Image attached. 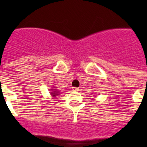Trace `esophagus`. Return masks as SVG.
Segmentation results:
<instances>
[{
    "mask_svg": "<svg viewBox=\"0 0 147 147\" xmlns=\"http://www.w3.org/2000/svg\"><path fill=\"white\" fill-rule=\"evenodd\" d=\"M72 90L73 91H78V90H79V88H76V87H74V88H72Z\"/></svg>",
    "mask_w": 147,
    "mask_h": 147,
    "instance_id": "obj_1",
    "label": "esophagus"
}]
</instances>
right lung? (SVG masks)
Masks as SVG:
<instances>
[{"mask_svg": "<svg viewBox=\"0 0 147 147\" xmlns=\"http://www.w3.org/2000/svg\"><path fill=\"white\" fill-rule=\"evenodd\" d=\"M54 90V91L51 92V95H52V96H54V97H56V96H57V95H58V93H59V92L54 91L55 90Z\"/></svg>", "mask_w": 147, "mask_h": 147, "instance_id": "1", "label": "right lung"}]
</instances>
